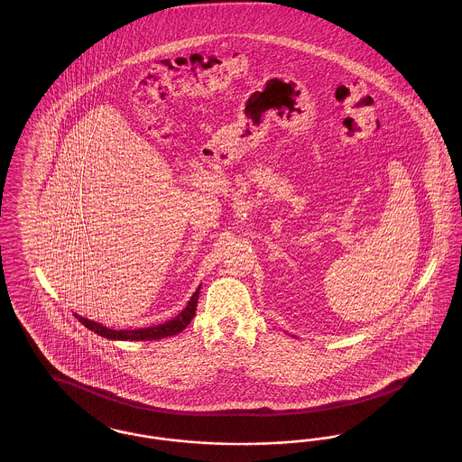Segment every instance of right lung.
Instances as JSON below:
<instances>
[{
	"label": "right lung",
	"instance_id": "obj_1",
	"mask_svg": "<svg viewBox=\"0 0 462 462\" xmlns=\"http://www.w3.org/2000/svg\"><path fill=\"white\" fill-rule=\"evenodd\" d=\"M199 289L194 292V296L190 298L189 305L183 308L178 315H176L173 320H168L161 326H154V328H143V329H132V330H114L109 328H104L102 324L98 322H93L88 320L85 317H79L76 315V319L87 328V329L97 332L98 336L102 337H107V339H119V341H152V339H161V337H168V336H175L178 332L185 329L190 320L194 319L196 315V307H198L199 300Z\"/></svg>",
	"mask_w": 462,
	"mask_h": 462
}]
</instances>
